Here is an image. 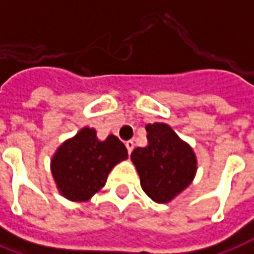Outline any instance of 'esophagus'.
Wrapping results in <instances>:
<instances>
[{
    "mask_svg": "<svg viewBox=\"0 0 254 254\" xmlns=\"http://www.w3.org/2000/svg\"><path fill=\"white\" fill-rule=\"evenodd\" d=\"M125 145H127V152H129V154H132L133 148H134V143H133L132 140H127V143H125Z\"/></svg>",
    "mask_w": 254,
    "mask_h": 254,
    "instance_id": "obj_1",
    "label": "esophagus"
}]
</instances>
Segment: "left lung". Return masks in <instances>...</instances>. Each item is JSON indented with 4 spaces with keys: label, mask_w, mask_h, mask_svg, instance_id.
I'll list each match as a JSON object with an SVG mask.
<instances>
[{
    "label": "left lung",
    "mask_w": 254,
    "mask_h": 254,
    "mask_svg": "<svg viewBox=\"0 0 254 254\" xmlns=\"http://www.w3.org/2000/svg\"><path fill=\"white\" fill-rule=\"evenodd\" d=\"M148 144L130 155L140 184L154 202L168 203L189 187L196 172V157L166 124L145 125Z\"/></svg>",
    "instance_id": "obj_1"
}]
</instances>
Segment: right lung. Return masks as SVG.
<instances>
[{"label": "right lung", "instance_id": "add662e5", "mask_svg": "<svg viewBox=\"0 0 254 254\" xmlns=\"http://www.w3.org/2000/svg\"><path fill=\"white\" fill-rule=\"evenodd\" d=\"M127 158V147L117 136L110 134L102 141L95 129L86 127L58 148L51 170L60 194L85 202L104 187L111 169Z\"/></svg>", "mask_w": 254, "mask_h": 254}]
</instances>
